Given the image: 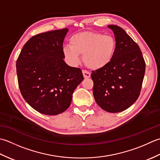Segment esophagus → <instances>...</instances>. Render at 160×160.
<instances>
[{"label":"esophagus","mask_w":160,"mask_h":160,"mask_svg":"<svg viewBox=\"0 0 160 160\" xmlns=\"http://www.w3.org/2000/svg\"><path fill=\"white\" fill-rule=\"evenodd\" d=\"M82 73H83V77L85 78V79H88V78H90V73L89 72H88L86 70H83Z\"/></svg>","instance_id":"obj_1"}]
</instances>
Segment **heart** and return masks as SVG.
<instances>
[{
    "instance_id": "heart-1",
    "label": "heart",
    "mask_w": 160,
    "mask_h": 160,
    "mask_svg": "<svg viewBox=\"0 0 160 160\" xmlns=\"http://www.w3.org/2000/svg\"><path fill=\"white\" fill-rule=\"evenodd\" d=\"M70 46L63 48L65 59L71 66H77L83 54L87 67L100 70L109 65L117 50V41L112 36L99 32H83L72 36Z\"/></svg>"
}]
</instances>
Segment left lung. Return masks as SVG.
<instances>
[{"mask_svg": "<svg viewBox=\"0 0 160 160\" xmlns=\"http://www.w3.org/2000/svg\"><path fill=\"white\" fill-rule=\"evenodd\" d=\"M112 30L117 50L112 61L102 69L92 71L93 95L97 103L108 112H119L138 99L144 77L146 64L140 48L122 28Z\"/></svg>", "mask_w": 160, "mask_h": 160, "instance_id": "obj_1", "label": "left lung"}]
</instances>
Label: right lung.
<instances>
[{
    "mask_svg": "<svg viewBox=\"0 0 160 160\" xmlns=\"http://www.w3.org/2000/svg\"><path fill=\"white\" fill-rule=\"evenodd\" d=\"M68 29L41 33L26 43L16 61L18 86L32 108L56 115L69 108L72 94L83 81L81 69L64 61L63 43Z\"/></svg>",
    "mask_w": 160,
    "mask_h": 160,
    "instance_id": "add662e5",
    "label": "right lung"
}]
</instances>
